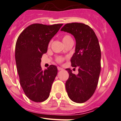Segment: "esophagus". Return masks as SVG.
Segmentation results:
<instances>
[{"instance_id":"1","label":"esophagus","mask_w":121,"mask_h":121,"mask_svg":"<svg viewBox=\"0 0 121 121\" xmlns=\"http://www.w3.org/2000/svg\"><path fill=\"white\" fill-rule=\"evenodd\" d=\"M57 69H58V70H62V69H63V68L61 67H57Z\"/></svg>"}]
</instances>
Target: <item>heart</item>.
I'll use <instances>...</instances> for the list:
<instances>
[{"mask_svg": "<svg viewBox=\"0 0 121 121\" xmlns=\"http://www.w3.org/2000/svg\"><path fill=\"white\" fill-rule=\"evenodd\" d=\"M62 39H63V41L64 42V44H67L68 43L70 42V41H73V39H72L71 37L70 36H69V35H64V36H63V37H62ZM50 44V43H49V45ZM64 59L65 58H63V57H57V58H56V61L57 63H61L62 62H63V61L64 60Z\"/></svg>", "mask_w": 121, "mask_h": 121, "instance_id": "1", "label": "heart"}]
</instances>
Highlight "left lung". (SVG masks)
Here are the masks:
<instances>
[{
  "instance_id": "8db88e82",
  "label": "left lung",
  "mask_w": 121,
  "mask_h": 121,
  "mask_svg": "<svg viewBox=\"0 0 121 121\" xmlns=\"http://www.w3.org/2000/svg\"><path fill=\"white\" fill-rule=\"evenodd\" d=\"M61 30L73 35L76 40L71 63L73 67H78V74L66 69L69 74L65 82L67 92L72 101L83 103L92 97L98 83L101 53L98 38L94 30L83 23H67Z\"/></svg>"
}]
</instances>
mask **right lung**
<instances>
[{"label":"right lung","instance_id":"right-lung-1","mask_svg":"<svg viewBox=\"0 0 121 121\" xmlns=\"http://www.w3.org/2000/svg\"><path fill=\"white\" fill-rule=\"evenodd\" d=\"M62 26L63 24H31L17 40L15 59L20 83L26 95L34 102L44 101L50 95L57 68L50 65L43 71L41 58L47 53L50 41Z\"/></svg>","mask_w":121,"mask_h":121}]
</instances>
